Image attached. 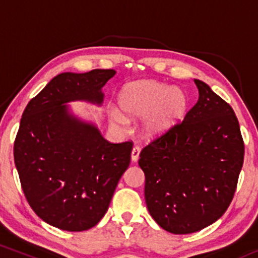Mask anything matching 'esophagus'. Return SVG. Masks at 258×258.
Returning a JSON list of instances; mask_svg holds the SVG:
<instances>
[{
  "mask_svg": "<svg viewBox=\"0 0 258 258\" xmlns=\"http://www.w3.org/2000/svg\"><path fill=\"white\" fill-rule=\"evenodd\" d=\"M139 153H141V149H139V147H133L132 153H131V159H132L133 162H137L138 161Z\"/></svg>",
  "mask_w": 258,
  "mask_h": 258,
  "instance_id": "1",
  "label": "esophagus"
}]
</instances>
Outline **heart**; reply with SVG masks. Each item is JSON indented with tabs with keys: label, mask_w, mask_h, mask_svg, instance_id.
<instances>
[{
	"label": "heart",
	"mask_w": 258,
	"mask_h": 258,
	"mask_svg": "<svg viewBox=\"0 0 258 258\" xmlns=\"http://www.w3.org/2000/svg\"><path fill=\"white\" fill-rule=\"evenodd\" d=\"M121 111L130 117H141V132L147 138L166 135L184 119L188 98L184 91L155 80H143L126 85L117 94ZM112 122L123 130L127 120L119 111H112Z\"/></svg>",
	"instance_id": "obj_1"
}]
</instances>
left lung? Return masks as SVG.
<instances>
[{
	"instance_id": "left-lung-1",
	"label": "left lung",
	"mask_w": 258,
	"mask_h": 258,
	"mask_svg": "<svg viewBox=\"0 0 258 258\" xmlns=\"http://www.w3.org/2000/svg\"><path fill=\"white\" fill-rule=\"evenodd\" d=\"M199 99L184 120L139 154L149 214L173 234L199 232L232 203L244 142L234 110L200 80Z\"/></svg>"
}]
</instances>
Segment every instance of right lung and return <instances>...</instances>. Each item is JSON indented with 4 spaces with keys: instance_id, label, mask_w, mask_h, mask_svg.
I'll list each match as a JSON object with an SVG mask.
<instances>
[{
    "instance_id": "1",
    "label": "right lung",
    "mask_w": 258,
    "mask_h": 258,
    "mask_svg": "<svg viewBox=\"0 0 258 258\" xmlns=\"http://www.w3.org/2000/svg\"><path fill=\"white\" fill-rule=\"evenodd\" d=\"M116 72L96 69L53 78L26 105L14 142V162L29 205L68 232L96 226L108 211L131 161L132 142L114 144L67 103L102 105L103 86Z\"/></svg>"
}]
</instances>
